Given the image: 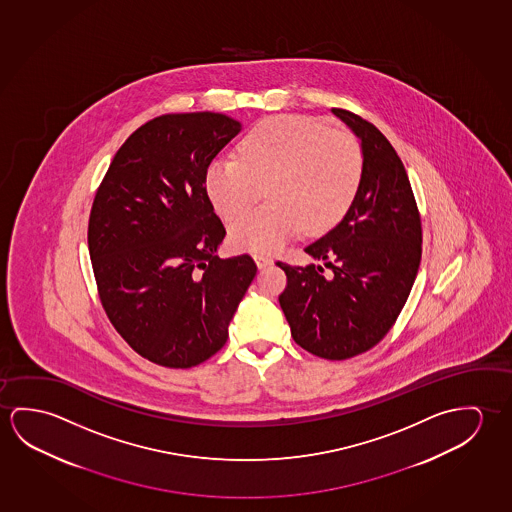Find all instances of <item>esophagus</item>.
<instances>
[{
    "label": "esophagus",
    "mask_w": 512,
    "mask_h": 512,
    "mask_svg": "<svg viewBox=\"0 0 512 512\" xmlns=\"http://www.w3.org/2000/svg\"><path fill=\"white\" fill-rule=\"evenodd\" d=\"M254 261H256V265H258V268H265L272 263V260L268 258V256H265V254H254Z\"/></svg>",
    "instance_id": "obj_1"
}]
</instances>
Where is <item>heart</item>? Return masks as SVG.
I'll use <instances>...</instances> for the list:
<instances>
[{"instance_id": "1", "label": "heart", "mask_w": 512, "mask_h": 512, "mask_svg": "<svg viewBox=\"0 0 512 512\" xmlns=\"http://www.w3.org/2000/svg\"><path fill=\"white\" fill-rule=\"evenodd\" d=\"M365 176V155L347 131L302 115H276L245 135L238 156L206 171V192L224 219L268 201L229 226L236 249L274 252L301 233L320 235L347 215Z\"/></svg>"}]
</instances>
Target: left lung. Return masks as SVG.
Here are the masks:
<instances>
[{
  "instance_id": "8db88e82",
  "label": "left lung",
  "mask_w": 512,
  "mask_h": 512,
  "mask_svg": "<svg viewBox=\"0 0 512 512\" xmlns=\"http://www.w3.org/2000/svg\"><path fill=\"white\" fill-rule=\"evenodd\" d=\"M333 114L354 131L365 176L336 228L304 251L324 267H292L279 304L293 340L311 354L341 361L375 347L395 324L422 260V220L404 163L372 122L349 110Z\"/></svg>"
}]
</instances>
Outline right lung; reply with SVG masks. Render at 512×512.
<instances>
[{"mask_svg":"<svg viewBox=\"0 0 512 512\" xmlns=\"http://www.w3.org/2000/svg\"><path fill=\"white\" fill-rule=\"evenodd\" d=\"M242 130L228 115L167 114L133 131L99 185L89 252L106 315L156 365L190 368L228 340L256 276L249 254L222 260L226 229L206 171Z\"/></svg>","mask_w":512,"mask_h":512,"instance_id":"obj_1","label":"right lung"}]
</instances>
